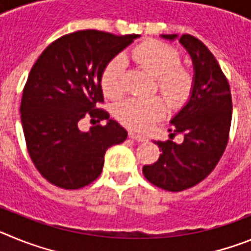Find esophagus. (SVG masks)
Returning <instances> with one entry per match:
<instances>
[{"label": "esophagus", "mask_w": 251, "mask_h": 251, "mask_svg": "<svg viewBox=\"0 0 251 251\" xmlns=\"http://www.w3.org/2000/svg\"><path fill=\"white\" fill-rule=\"evenodd\" d=\"M128 136H129V138L134 139V141H137V142H146V141H147V137L142 136V134H137L136 132H132V130L128 133Z\"/></svg>", "instance_id": "34e87169"}]
</instances>
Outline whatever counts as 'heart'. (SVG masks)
I'll return each mask as SVG.
<instances>
[{
	"label": "heart",
	"mask_w": 251,
	"mask_h": 251,
	"mask_svg": "<svg viewBox=\"0 0 251 251\" xmlns=\"http://www.w3.org/2000/svg\"><path fill=\"white\" fill-rule=\"evenodd\" d=\"M133 59L143 70L157 79V89L170 104L182 103L194 85L191 72L181 65V55L172 46L150 41L133 50ZM126 63L122 56L110 60L101 74V89L109 98H118L124 90ZM166 106L159 98H129L114 106L121 123L136 130H146L165 115Z\"/></svg>",
	"instance_id": "obj_1"
}]
</instances>
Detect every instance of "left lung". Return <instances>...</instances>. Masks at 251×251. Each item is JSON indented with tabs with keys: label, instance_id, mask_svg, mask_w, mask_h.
<instances>
[{
	"label": "left lung",
	"instance_id": "obj_1",
	"mask_svg": "<svg viewBox=\"0 0 251 251\" xmlns=\"http://www.w3.org/2000/svg\"><path fill=\"white\" fill-rule=\"evenodd\" d=\"M162 37L172 41L177 35ZM179 43L195 73L191 97L170 122V136L183 134V142H154L162 151L158 161L143 167L151 183L172 192L187 190L211 174L227 146L232 115L229 81L214 55L191 35H182Z\"/></svg>",
	"mask_w": 251,
	"mask_h": 251
}]
</instances>
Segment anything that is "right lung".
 Returning <instances> with one entry per match:
<instances>
[{
    "mask_svg": "<svg viewBox=\"0 0 251 251\" xmlns=\"http://www.w3.org/2000/svg\"><path fill=\"white\" fill-rule=\"evenodd\" d=\"M138 35L76 31L55 40L40 55L22 93L21 123L28 154L41 176L65 190L92 183L101 174L106 150L127 139V130L104 109L101 74ZM85 116L106 120L89 132Z\"/></svg>",
    "mask_w": 251,
    "mask_h": 251,
    "instance_id": "right-lung-1",
    "label": "right lung"
}]
</instances>
